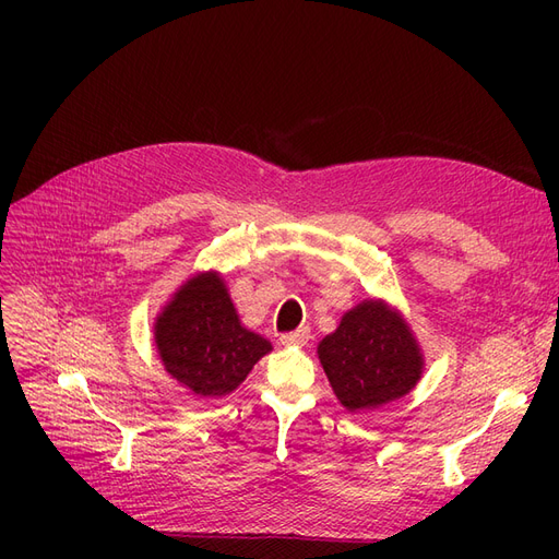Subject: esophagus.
<instances>
[{"mask_svg": "<svg viewBox=\"0 0 559 559\" xmlns=\"http://www.w3.org/2000/svg\"><path fill=\"white\" fill-rule=\"evenodd\" d=\"M280 341L286 343V345H306L310 341V329L308 326H300V329H296L292 333H284Z\"/></svg>", "mask_w": 559, "mask_h": 559, "instance_id": "obj_1", "label": "esophagus"}]
</instances>
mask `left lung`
I'll return each mask as SVG.
<instances>
[{
    "label": "left lung",
    "instance_id": "1",
    "mask_svg": "<svg viewBox=\"0 0 559 559\" xmlns=\"http://www.w3.org/2000/svg\"><path fill=\"white\" fill-rule=\"evenodd\" d=\"M317 352L337 401L352 413L405 396L425 366L411 329L378 300L349 310Z\"/></svg>",
    "mask_w": 559,
    "mask_h": 559
}]
</instances>
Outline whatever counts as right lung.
<instances>
[{"label":"right lung","instance_id":"add662e5","mask_svg":"<svg viewBox=\"0 0 559 559\" xmlns=\"http://www.w3.org/2000/svg\"><path fill=\"white\" fill-rule=\"evenodd\" d=\"M165 370L200 396H226L249 376L270 343L240 324L216 273L186 282L156 319Z\"/></svg>","mask_w":559,"mask_h":559}]
</instances>
